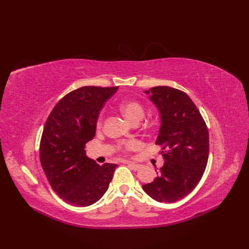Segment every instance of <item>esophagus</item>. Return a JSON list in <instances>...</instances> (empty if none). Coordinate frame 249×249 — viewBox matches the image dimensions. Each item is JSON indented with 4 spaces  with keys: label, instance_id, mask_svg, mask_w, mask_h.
Listing matches in <instances>:
<instances>
[{
    "label": "esophagus",
    "instance_id": "34e87169",
    "mask_svg": "<svg viewBox=\"0 0 249 249\" xmlns=\"http://www.w3.org/2000/svg\"><path fill=\"white\" fill-rule=\"evenodd\" d=\"M127 165H129V167L130 168H132L133 170H138L140 167H141V165L140 164H136V163H132V162H127L126 163Z\"/></svg>",
    "mask_w": 249,
    "mask_h": 249
}]
</instances>
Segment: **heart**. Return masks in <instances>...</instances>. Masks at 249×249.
I'll list each match as a JSON object with an SVG mask.
<instances>
[{
	"instance_id": "b5f03b06",
	"label": "heart",
	"mask_w": 249,
	"mask_h": 249,
	"mask_svg": "<svg viewBox=\"0 0 249 249\" xmlns=\"http://www.w3.org/2000/svg\"><path fill=\"white\" fill-rule=\"evenodd\" d=\"M120 110H122L123 114L124 117L130 120L131 123L136 122V120H141L144 116V109H143V106L136 101H125L122 105H120ZM101 123L99 122V124ZM137 146V142L136 141H126L124 142L122 145H120V148H122L124 152H126V150H131L134 149Z\"/></svg>"
}]
</instances>
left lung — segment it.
Listing matches in <instances>:
<instances>
[{"label": "left lung", "instance_id": "8db88e82", "mask_svg": "<svg viewBox=\"0 0 249 249\" xmlns=\"http://www.w3.org/2000/svg\"><path fill=\"white\" fill-rule=\"evenodd\" d=\"M144 93L160 113L161 125L156 144L162 146L165 162L154 182L142 188L157 201L175 202L187 196L205 172L209 158L208 127L184 91L157 86Z\"/></svg>", "mask_w": 249, "mask_h": 249}]
</instances>
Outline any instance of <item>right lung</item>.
Wrapping results in <instances>:
<instances>
[{
    "mask_svg": "<svg viewBox=\"0 0 249 249\" xmlns=\"http://www.w3.org/2000/svg\"><path fill=\"white\" fill-rule=\"evenodd\" d=\"M118 87L84 86L66 94L49 115L39 146L42 169L60 197L76 207L102 198L117 164L102 166L86 156L100 112Z\"/></svg>",
    "mask_w": 249,
    "mask_h": 249,
    "instance_id": "right-lung-1",
    "label": "right lung"
}]
</instances>
